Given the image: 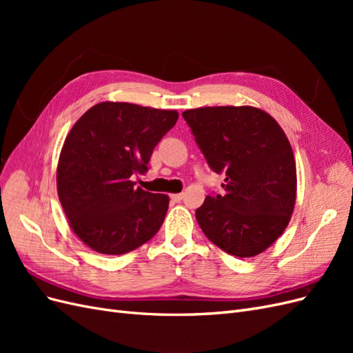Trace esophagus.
Here are the masks:
<instances>
[{
    "label": "esophagus",
    "instance_id": "1",
    "mask_svg": "<svg viewBox=\"0 0 353 353\" xmlns=\"http://www.w3.org/2000/svg\"><path fill=\"white\" fill-rule=\"evenodd\" d=\"M183 197H184V194H183V193H178V194H170V199H172L174 201H181V200H183Z\"/></svg>",
    "mask_w": 353,
    "mask_h": 353
}]
</instances>
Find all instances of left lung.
Instances as JSON below:
<instances>
[{
    "label": "left lung",
    "instance_id": "8db88e82",
    "mask_svg": "<svg viewBox=\"0 0 353 353\" xmlns=\"http://www.w3.org/2000/svg\"><path fill=\"white\" fill-rule=\"evenodd\" d=\"M183 116L210 169L225 175L223 194L208 196L196 210L201 231L237 258L262 253L284 232L296 203V162L283 128L252 105Z\"/></svg>",
    "mask_w": 353,
    "mask_h": 353
}]
</instances>
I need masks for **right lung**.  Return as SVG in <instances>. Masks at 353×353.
Returning a JSON list of instances; mask_svg holds the SVG:
<instances>
[{
  "instance_id": "right-lung-1",
  "label": "right lung",
  "mask_w": 353,
  "mask_h": 353,
  "mask_svg": "<svg viewBox=\"0 0 353 353\" xmlns=\"http://www.w3.org/2000/svg\"><path fill=\"white\" fill-rule=\"evenodd\" d=\"M176 110L103 101L68 134L57 165V194L72 231L90 249L123 254L154 237L169 208L166 194L135 187L148 170Z\"/></svg>"
}]
</instances>
